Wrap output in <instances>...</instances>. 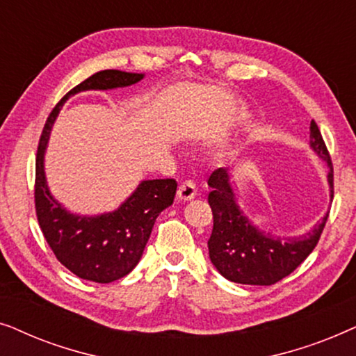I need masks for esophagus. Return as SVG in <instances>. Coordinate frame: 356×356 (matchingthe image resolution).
Listing matches in <instances>:
<instances>
[{
    "label": "esophagus",
    "instance_id": "esophagus-1",
    "mask_svg": "<svg viewBox=\"0 0 356 356\" xmlns=\"http://www.w3.org/2000/svg\"><path fill=\"white\" fill-rule=\"evenodd\" d=\"M196 194H197L196 184H194L191 179H186V181H183L181 184H179V188H178L179 201H191V199L196 197Z\"/></svg>",
    "mask_w": 356,
    "mask_h": 356
}]
</instances>
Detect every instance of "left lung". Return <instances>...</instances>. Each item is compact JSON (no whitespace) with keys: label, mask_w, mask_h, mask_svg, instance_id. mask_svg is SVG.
Masks as SVG:
<instances>
[{"label":"left lung","mask_w":356,"mask_h":356,"mask_svg":"<svg viewBox=\"0 0 356 356\" xmlns=\"http://www.w3.org/2000/svg\"><path fill=\"white\" fill-rule=\"evenodd\" d=\"M309 131L311 147L327 162V178L334 186L332 160L314 120ZM207 184L211 186L207 201L213 216L212 235L207 241L209 256L225 279L245 285H274L290 275L318 245L329 213L303 236L274 238L252 227L240 211L225 168L213 170Z\"/></svg>","instance_id":"1"}]
</instances>
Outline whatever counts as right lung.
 Listing matches in <instances>:
<instances>
[{"instance_id": "obj_1", "label": "right lung", "mask_w": 356, "mask_h": 356, "mask_svg": "<svg viewBox=\"0 0 356 356\" xmlns=\"http://www.w3.org/2000/svg\"><path fill=\"white\" fill-rule=\"evenodd\" d=\"M143 77L144 74L116 70L99 71L87 77L58 102L38 140L33 189L38 225L56 259L79 279L110 284L128 275L143 256L155 218L173 204L178 184L173 178L145 179L118 211L97 217L72 216L53 199L43 172V154L51 124L63 104L77 92L126 87Z\"/></svg>"}]
</instances>
